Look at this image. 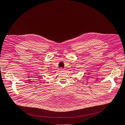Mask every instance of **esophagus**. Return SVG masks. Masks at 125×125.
<instances>
[{
  "label": "esophagus",
  "mask_w": 125,
  "mask_h": 125,
  "mask_svg": "<svg viewBox=\"0 0 125 125\" xmlns=\"http://www.w3.org/2000/svg\"><path fill=\"white\" fill-rule=\"evenodd\" d=\"M65 69H61V70H60V72H65Z\"/></svg>",
  "instance_id": "esophagus-1"
}]
</instances>
